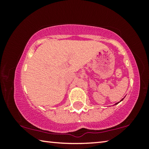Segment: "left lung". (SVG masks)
I'll use <instances>...</instances> for the list:
<instances>
[{
  "label": "left lung",
  "mask_w": 149,
  "mask_h": 149,
  "mask_svg": "<svg viewBox=\"0 0 149 149\" xmlns=\"http://www.w3.org/2000/svg\"><path fill=\"white\" fill-rule=\"evenodd\" d=\"M124 98H125V97H124ZM124 98H123V99H122V100H120V102H117V103H116V104H114V105H116V104H118V103H120V102H121V101H122V100H123V99H124Z\"/></svg>",
  "instance_id": "obj_1"
}]
</instances>
